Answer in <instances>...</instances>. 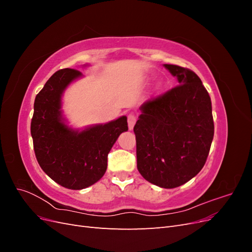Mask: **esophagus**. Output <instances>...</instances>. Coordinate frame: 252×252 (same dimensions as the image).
Listing matches in <instances>:
<instances>
[{
  "label": "esophagus",
  "instance_id": "obj_1",
  "mask_svg": "<svg viewBox=\"0 0 252 252\" xmlns=\"http://www.w3.org/2000/svg\"><path fill=\"white\" fill-rule=\"evenodd\" d=\"M127 121H128V128L129 130H131V129L133 128L135 122H136V117L134 116L133 113H129L128 117H127Z\"/></svg>",
  "mask_w": 252,
  "mask_h": 252
}]
</instances>
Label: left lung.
<instances>
[{
	"label": "left lung",
	"mask_w": 252,
	"mask_h": 252,
	"mask_svg": "<svg viewBox=\"0 0 252 252\" xmlns=\"http://www.w3.org/2000/svg\"><path fill=\"white\" fill-rule=\"evenodd\" d=\"M164 67L180 85L145 102L133 131L139 172L151 184L170 189L201 171L215 125L210 96L201 79L184 67Z\"/></svg>",
	"instance_id": "obj_1"
}]
</instances>
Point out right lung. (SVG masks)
Masks as SVG:
<instances>
[{"label":"right lung","instance_id":"add662e5","mask_svg":"<svg viewBox=\"0 0 252 252\" xmlns=\"http://www.w3.org/2000/svg\"><path fill=\"white\" fill-rule=\"evenodd\" d=\"M82 77V72L70 68L53 73L35 96L30 127L34 154L43 171L59 185L73 190L87 188L102 179L110 149L119 135L128 130L125 116L84 129L67 124L62 96L66 88Z\"/></svg>","mask_w":252,"mask_h":252}]
</instances>
